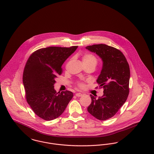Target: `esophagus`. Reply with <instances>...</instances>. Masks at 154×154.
Listing matches in <instances>:
<instances>
[{"label":"esophagus","instance_id":"obj_1","mask_svg":"<svg viewBox=\"0 0 154 154\" xmlns=\"http://www.w3.org/2000/svg\"><path fill=\"white\" fill-rule=\"evenodd\" d=\"M83 95V94L82 93H76L75 94V96L77 97H82Z\"/></svg>","mask_w":154,"mask_h":154}]
</instances>
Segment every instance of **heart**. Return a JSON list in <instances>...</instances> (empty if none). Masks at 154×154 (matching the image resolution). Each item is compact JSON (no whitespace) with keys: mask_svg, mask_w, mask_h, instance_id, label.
I'll return each mask as SVG.
<instances>
[{"mask_svg":"<svg viewBox=\"0 0 154 154\" xmlns=\"http://www.w3.org/2000/svg\"><path fill=\"white\" fill-rule=\"evenodd\" d=\"M82 60L83 64H93L95 66H96L97 64V59L96 57L94 55L90 54H84L82 57ZM78 85L82 88L84 87L85 86L84 84L82 82H79Z\"/></svg>","mask_w":154,"mask_h":154,"instance_id":"heart-1","label":"heart"}]
</instances>
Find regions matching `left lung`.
Instances as JSON below:
<instances>
[{"mask_svg": "<svg viewBox=\"0 0 154 154\" xmlns=\"http://www.w3.org/2000/svg\"><path fill=\"white\" fill-rule=\"evenodd\" d=\"M97 54L102 67L97 82L103 88V95L97 99L90 95L88 112L100 120L113 117L126 101L129 94L130 68L124 54L117 49L105 44L85 47Z\"/></svg>", "mask_w": 154, "mask_h": 154, "instance_id": "8db88e82", "label": "left lung"}]
</instances>
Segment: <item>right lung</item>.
<instances>
[{
  "instance_id": "right-lung-1",
  "label": "right lung",
  "mask_w": 154,
  "mask_h": 154,
  "mask_svg": "<svg viewBox=\"0 0 154 154\" xmlns=\"http://www.w3.org/2000/svg\"><path fill=\"white\" fill-rule=\"evenodd\" d=\"M77 48H42L28 59L23 72V85L28 103L39 118L49 121L59 117L72 99V92H57L54 84L62 74V64Z\"/></svg>"
}]
</instances>
